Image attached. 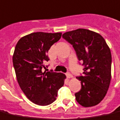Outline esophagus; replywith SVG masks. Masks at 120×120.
Segmentation results:
<instances>
[{"mask_svg":"<svg viewBox=\"0 0 120 120\" xmlns=\"http://www.w3.org/2000/svg\"><path fill=\"white\" fill-rule=\"evenodd\" d=\"M66 76H67V79H69V78H71L72 77V76L71 74L69 73V72H68V73L66 74Z\"/></svg>","mask_w":120,"mask_h":120,"instance_id":"esophagus-1","label":"esophagus"}]
</instances>
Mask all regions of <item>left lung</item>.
I'll return each mask as SVG.
<instances>
[{
    "label": "left lung",
    "instance_id": "left-lung-1",
    "mask_svg": "<svg viewBox=\"0 0 120 120\" xmlns=\"http://www.w3.org/2000/svg\"><path fill=\"white\" fill-rule=\"evenodd\" d=\"M62 38L71 44L78 60L85 65L80 81L81 89L75 94L83 107H92L102 101L111 79V53L105 39L99 34L85 28L64 33Z\"/></svg>",
    "mask_w": 120,
    "mask_h": 120
}]
</instances>
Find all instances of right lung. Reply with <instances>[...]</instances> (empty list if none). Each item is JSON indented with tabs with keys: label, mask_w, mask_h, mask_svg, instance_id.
<instances>
[{
	"label": "right lung",
	"mask_w": 120,
	"mask_h": 120,
	"mask_svg": "<svg viewBox=\"0 0 120 120\" xmlns=\"http://www.w3.org/2000/svg\"><path fill=\"white\" fill-rule=\"evenodd\" d=\"M61 36L60 32H34L21 38L15 47L13 62L18 82L26 97L37 105L53 103L64 84V74L42 71L49 60L48 51Z\"/></svg>",
	"instance_id": "right-lung-1"
}]
</instances>
